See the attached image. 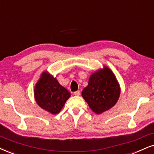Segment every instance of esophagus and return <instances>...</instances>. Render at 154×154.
Returning a JSON list of instances; mask_svg holds the SVG:
<instances>
[{
	"label": "esophagus",
	"instance_id": "esophagus-1",
	"mask_svg": "<svg viewBox=\"0 0 154 154\" xmlns=\"http://www.w3.org/2000/svg\"><path fill=\"white\" fill-rule=\"evenodd\" d=\"M73 94L75 95V96H80V94H81V92L79 91H76L73 92Z\"/></svg>",
	"mask_w": 154,
	"mask_h": 154
}]
</instances>
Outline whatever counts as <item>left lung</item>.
I'll return each mask as SVG.
<instances>
[{
  "label": "left lung",
  "instance_id": "1",
  "mask_svg": "<svg viewBox=\"0 0 154 154\" xmlns=\"http://www.w3.org/2000/svg\"><path fill=\"white\" fill-rule=\"evenodd\" d=\"M119 96V83L113 72L107 67L92 74L88 86L82 91L83 98L97 114L113 107Z\"/></svg>",
  "mask_w": 154,
  "mask_h": 154
}]
</instances>
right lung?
Returning <instances> with one entry per match:
<instances>
[{
	"mask_svg": "<svg viewBox=\"0 0 154 154\" xmlns=\"http://www.w3.org/2000/svg\"><path fill=\"white\" fill-rule=\"evenodd\" d=\"M34 96L40 107L53 114H56L63 107L71 94L60 86L56 79L44 72L35 85Z\"/></svg>",
	"mask_w": 154,
	"mask_h": 154,
	"instance_id": "right-lung-1",
	"label": "right lung"
}]
</instances>
